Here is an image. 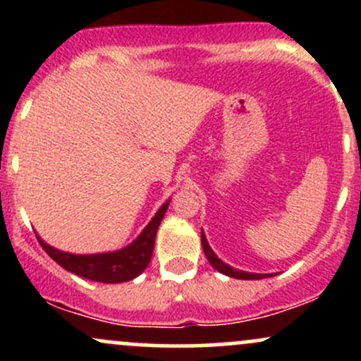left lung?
I'll use <instances>...</instances> for the list:
<instances>
[{
  "label": "left lung",
  "instance_id": "1",
  "mask_svg": "<svg viewBox=\"0 0 361 361\" xmlns=\"http://www.w3.org/2000/svg\"><path fill=\"white\" fill-rule=\"evenodd\" d=\"M202 247H204V252L207 256V259H209V263L212 264L217 271L224 273V275L231 276V279H238V280H261V279H270L273 276V273H250V271H243V270H238V268H233L229 267L227 263H224V261L219 258L217 255L212 251V247L209 246V241H207L204 231H202Z\"/></svg>",
  "mask_w": 361,
  "mask_h": 361
}]
</instances>
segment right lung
Wrapping results in <instances>:
<instances>
[{
    "mask_svg": "<svg viewBox=\"0 0 361 361\" xmlns=\"http://www.w3.org/2000/svg\"><path fill=\"white\" fill-rule=\"evenodd\" d=\"M168 205L169 200L161 205L151 222L144 227L142 233L134 241L117 251L97 252V255H73V252L56 250L51 244L45 243L39 234L35 235L44 251L64 270L80 275L82 279L100 281V283H123V281L134 280L147 268L149 261L152 258V250H154L157 227L166 214Z\"/></svg>",
    "mask_w": 361,
    "mask_h": 361,
    "instance_id": "right-lung-1",
    "label": "right lung"
}]
</instances>
